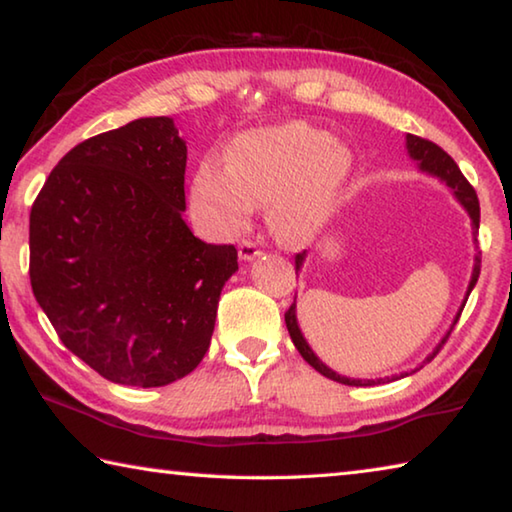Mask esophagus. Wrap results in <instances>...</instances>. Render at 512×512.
Here are the masks:
<instances>
[{"label": "esophagus", "instance_id": "esophagus-1", "mask_svg": "<svg viewBox=\"0 0 512 512\" xmlns=\"http://www.w3.org/2000/svg\"><path fill=\"white\" fill-rule=\"evenodd\" d=\"M262 255V250L257 248L255 241H241L239 244V259L241 262H253L255 257Z\"/></svg>", "mask_w": 512, "mask_h": 512}]
</instances>
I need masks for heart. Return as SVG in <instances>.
<instances>
[{"label": "heart", "instance_id": "b5f03b06", "mask_svg": "<svg viewBox=\"0 0 512 512\" xmlns=\"http://www.w3.org/2000/svg\"><path fill=\"white\" fill-rule=\"evenodd\" d=\"M354 155L323 128L302 121L237 135L225 167L203 160L192 201L214 228L239 232L255 205L284 244H305L334 219L350 185Z\"/></svg>", "mask_w": 512, "mask_h": 512}]
</instances>
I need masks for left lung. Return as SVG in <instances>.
Here are the masks:
<instances>
[{
	"mask_svg": "<svg viewBox=\"0 0 512 512\" xmlns=\"http://www.w3.org/2000/svg\"><path fill=\"white\" fill-rule=\"evenodd\" d=\"M406 153H409L411 160L418 162V169L422 173L438 178L440 183H445L449 189H452V194L456 196V201L463 205V210L467 212V216H470V221H472V239H474V244H476V232H479V216H481V212H479V198H476V192L472 189V185L465 180L461 169H458V164L452 158H449V155L443 149H440L438 144H433L429 140H422V137H415V135H406ZM305 257H307V253H298L296 255V273L300 271L302 264H305ZM479 271H481V253H476L474 255V266H472V277H470V284H467L463 305H461V309H458V314L454 316V323L449 325L447 334L443 336V339H440V343L436 345V348H433V352L427 354V359L422 361V366L427 361H431L433 357H436L438 350L443 348V343L449 339V334H452L456 320H458V316H461V311L465 307L467 296H470L476 280H479ZM284 320H287V329H289V334H291V341L298 348V352L302 354V359H305L311 368H316L320 375H325L327 379L339 381V384H345V386H375V384H384V381H395V379L409 377L411 372L422 368L420 366V368H415L411 372H400V375H393V377H386V379H352V377L339 375V372H334L332 368L325 366V363L316 357V352L309 348L307 339H305V336H302V329L298 325V314H296V300H293V305L289 307L287 314H284Z\"/></svg>",
	"mask_w": 512,
	"mask_h": 512,
	"instance_id": "left-lung-1",
	"label": "left lung"
}]
</instances>
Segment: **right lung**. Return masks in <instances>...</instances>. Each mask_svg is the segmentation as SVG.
<instances>
[{"label":"right lung","mask_w":512,"mask_h":512,"mask_svg":"<svg viewBox=\"0 0 512 512\" xmlns=\"http://www.w3.org/2000/svg\"><path fill=\"white\" fill-rule=\"evenodd\" d=\"M187 144L142 117L74 146L29 219L31 289L65 348L115 384L155 388L210 348L235 246L183 219Z\"/></svg>","instance_id":"1"}]
</instances>
